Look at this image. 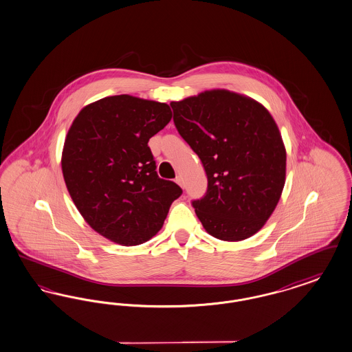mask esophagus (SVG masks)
Instances as JSON below:
<instances>
[{"label": "esophagus", "mask_w": 352, "mask_h": 352, "mask_svg": "<svg viewBox=\"0 0 352 352\" xmlns=\"http://www.w3.org/2000/svg\"><path fill=\"white\" fill-rule=\"evenodd\" d=\"M175 182L178 183L181 187H184V182H183L182 177H177V178H175Z\"/></svg>", "instance_id": "34e87169"}]
</instances>
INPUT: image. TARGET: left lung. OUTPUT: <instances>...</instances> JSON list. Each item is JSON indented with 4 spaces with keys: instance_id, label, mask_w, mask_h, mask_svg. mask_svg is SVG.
Segmentation results:
<instances>
[{
    "instance_id": "left-lung-1",
    "label": "left lung",
    "mask_w": 352,
    "mask_h": 352,
    "mask_svg": "<svg viewBox=\"0 0 352 352\" xmlns=\"http://www.w3.org/2000/svg\"><path fill=\"white\" fill-rule=\"evenodd\" d=\"M177 131L200 158L208 186L192 200L204 229L241 241L275 210L285 182V149L267 110L254 99L211 90L170 103Z\"/></svg>"
}]
</instances>
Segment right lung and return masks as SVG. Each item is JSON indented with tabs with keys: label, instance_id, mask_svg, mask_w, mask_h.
Segmentation results:
<instances>
[{
	"label": "right lung",
	"instance_id": "right-lung-1",
	"mask_svg": "<svg viewBox=\"0 0 352 352\" xmlns=\"http://www.w3.org/2000/svg\"><path fill=\"white\" fill-rule=\"evenodd\" d=\"M166 103L113 96L82 109L67 135L61 168L86 223L123 246L162 228L182 188L158 177L148 141L166 126Z\"/></svg>",
	"mask_w": 352,
	"mask_h": 352
}]
</instances>
